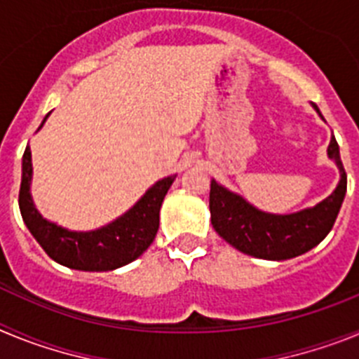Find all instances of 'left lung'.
I'll list each match as a JSON object with an SVG mask.
<instances>
[{
    "mask_svg": "<svg viewBox=\"0 0 359 359\" xmlns=\"http://www.w3.org/2000/svg\"><path fill=\"white\" fill-rule=\"evenodd\" d=\"M311 106L323 120L318 106L313 102ZM327 156L340 170V182L331 194L315 207L302 208L293 214L259 210L243 196L212 180L210 221L214 230L239 252L266 261H286L315 248L331 231L347 192V174L334 136H331L329 142Z\"/></svg>",
    "mask_w": 359,
    "mask_h": 359,
    "instance_id": "left-lung-1",
    "label": "left lung"
}]
</instances>
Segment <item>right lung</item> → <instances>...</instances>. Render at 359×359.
<instances>
[{
	"label": "right lung",
	"instance_id": "add662e5",
	"mask_svg": "<svg viewBox=\"0 0 359 359\" xmlns=\"http://www.w3.org/2000/svg\"><path fill=\"white\" fill-rule=\"evenodd\" d=\"M50 113L43 118L39 129L48 120ZM21 170L23 174L19 189V210L25 224L50 259L79 271H111L138 259L156 237L161 203L176 180V174L158 180L128 212L118 215L115 221L97 230L75 231L48 221L36 208L30 194L34 174L30 145L25 149Z\"/></svg>",
	"mask_w": 359,
	"mask_h": 359
}]
</instances>
